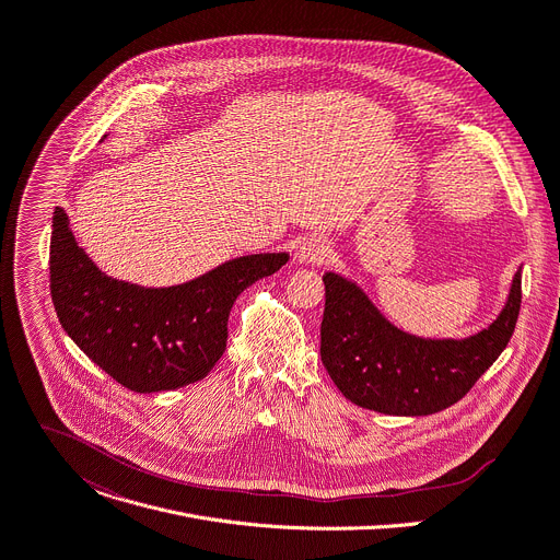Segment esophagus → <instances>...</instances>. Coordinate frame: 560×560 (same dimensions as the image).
<instances>
[{
  "label": "esophagus",
  "mask_w": 560,
  "mask_h": 560,
  "mask_svg": "<svg viewBox=\"0 0 560 560\" xmlns=\"http://www.w3.org/2000/svg\"><path fill=\"white\" fill-rule=\"evenodd\" d=\"M294 257L301 264L319 266V264H326L330 259V245H328V241H324L319 236H308V238H303L299 243Z\"/></svg>",
  "instance_id": "34e87169"
}]
</instances>
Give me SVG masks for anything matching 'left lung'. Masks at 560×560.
<instances>
[{"mask_svg": "<svg viewBox=\"0 0 560 560\" xmlns=\"http://www.w3.org/2000/svg\"><path fill=\"white\" fill-rule=\"evenodd\" d=\"M521 270L506 306L478 335L420 339L388 324L343 277H324L322 362L346 399L386 416H431L460 401L510 343L521 313Z\"/></svg>", "mask_w": 560, "mask_h": 560, "instance_id": "1", "label": "left lung"}]
</instances>
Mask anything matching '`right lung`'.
I'll return each mask as SVG.
<instances>
[{"mask_svg": "<svg viewBox=\"0 0 560 560\" xmlns=\"http://www.w3.org/2000/svg\"><path fill=\"white\" fill-rule=\"evenodd\" d=\"M288 254H249L189 283L142 288L100 270L75 243L62 208L50 234V296L86 358L133 393L194 384L223 358L236 296L275 275Z\"/></svg>", "mask_w": 560, "mask_h": 560, "instance_id": "right-lung-1", "label": "right lung"}]
</instances>
